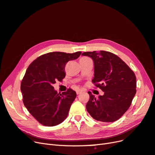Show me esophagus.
Wrapping results in <instances>:
<instances>
[{
	"label": "esophagus",
	"mask_w": 155,
	"mask_h": 155,
	"mask_svg": "<svg viewBox=\"0 0 155 155\" xmlns=\"http://www.w3.org/2000/svg\"><path fill=\"white\" fill-rule=\"evenodd\" d=\"M82 92V90H81V89H78V90L76 91V94L78 95L79 94H81Z\"/></svg>",
	"instance_id": "34e87169"
}]
</instances>
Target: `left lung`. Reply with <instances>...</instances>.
<instances>
[{
    "mask_svg": "<svg viewBox=\"0 0 155 155\" xmlns=\"http://www.w3.org/2000/svg\"><path fill=\"white\" fill-rule=\"evenodd\" d=\"M82 55L93 60L94 77L92 81L104 92L98 97L88 92L90 99L86 109L96 120L114 122L128 110L136 94L135 74L124 61L109 51H87Z\"/></svg>",
    "mask_w": 155,
    "mask_h": 155,
    "instance_id": "8db88e82",
    "label": "left lung"
}]
</instances>
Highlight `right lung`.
<instances>
[{"label":"right lung","mask_w":155,"mask_h":155,"mask_svg":"<svg viewBox=\"0 0 155 155\" xmlns=\"http://www.w3.org/2000/svg\"><path fill=\"white\" fill-rule=\"evenodd\" d=\"M81 54V51L49 52L37 58L28 67L21 85L23 103L42 125H57L67 117L76 92L68 88L62 94H58L52 85L65 77L66 64Z\"/></svg>","instance_id":"add662e5"}]
</instances>
